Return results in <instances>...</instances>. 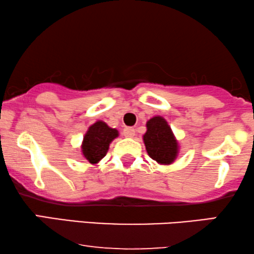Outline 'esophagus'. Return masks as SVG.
<instances>
[{"label": "esophagus", "mask_w": 254, "mask_h": 254, "mask_svg": "<svg viewBox=\"0 0 254 254\" xmlns=\"http://www.w3.org/2000/svg\"><path fill=\"white\" fill-rule=\"evenodd\" d=\"M123 134L126 137H133L135 135V129L133 127H125L123 129Z\"/></svg>", "instance_id": "obj_1"}]
</instances>
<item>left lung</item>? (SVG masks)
<instances>
[{
    "label": "left lung",
    "instance_id": "8db88e82",
    "mask_svg": "<svg viewBox=\"0 0 254 254\" xmlns=\"http://www.w3.org/2000/svg\"><path fill=\"white\" fill-rule=\"evenodd\" d=\"M143 141L148 155L161 164H170L175 161L178 144L171 128L162 117H154L147 123V133Z\"/></svg>",
    "mask_w": 254,
    "mask_h": 254
}]
</instances>
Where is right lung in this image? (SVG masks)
<instances>
[{"instance_id": "1", "label": "right lung", "mask_w": 254, "mask_h": 254, "mask_svg": "<svg viewBox=\"0 0 254 254\" xmlns=\"http://www.w3.org/2000/svg\"><path fill=\"white\" fill-rule=\"evenodd\" d=\"M118 136V130L110 128L103 121H97L89 128L82 144L84 158L91 164L99 162L109 150L111 141Z\"/></svg>"}]
</instances>
